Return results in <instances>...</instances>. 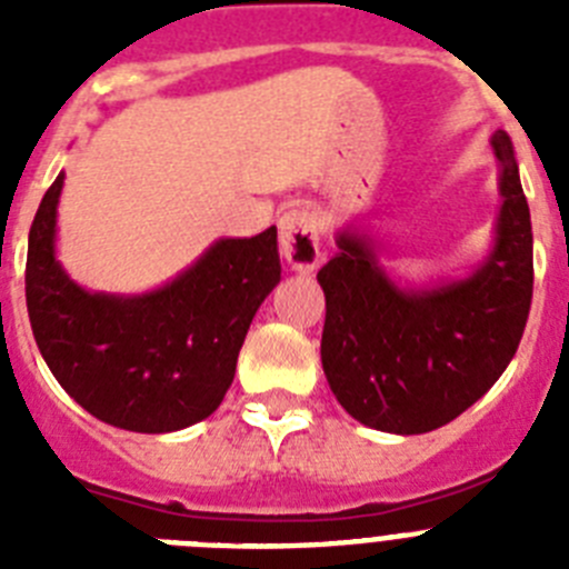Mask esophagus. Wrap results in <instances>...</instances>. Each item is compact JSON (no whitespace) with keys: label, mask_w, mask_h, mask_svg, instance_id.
I'll list each match as a JSON object with an SVG mask.
<instances>
[{"label":"esophagus","mask_w":569,"mask_h":569,"mask_svg":"<svg viewBox=\"0 0 569 569\" xmlns=\"http://www.w3.org/2000/svg\"><path fill=\"white\" fill-rule=\"evenodd\" d=\"M321 222L319 213L310 208H296L281 216L279 248L288 264L299 273H310L321 259Z\"/></svg>","instance_id":"1"}]
</instances>
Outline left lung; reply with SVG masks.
Returning <instances> with one entry per match:
<instances>
[{"label": "left lung", "instance_id": "1", "mask_svg": "<svg viewBox=\"0 0 569 569\" xmlns=\"http://www.w3.org/2000/svg\"><path fill=\"white\" fill-rule=\"evenodd\" d=\"M496 244L467 279L401 290L373 244L347 228L319 270L325 290L321 367L330 390L361 425L416 436L453 421L490 390L519 350L532 301V228L519 164L505 130Z\"/></svg>", "mask_w": 569, "mask_h": 569}]
</instances>
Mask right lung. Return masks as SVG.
I'll return each mask as SVG.
<instances>
[{
    "mask_svg": "<svg viewBox=\"0 0 569 569\" xmlns=\"http://www.w3.org/2000/svg\"><path fill=\"white\" fill-rule=\"evenodd\" d=\"M50 184L28 236L24 299L50 373L99 421L133 433H170L222 405L250 321L279 284L276 228L219 239L196 264L142 296L90 293L57 261Z\"/></svg>",
    "mask_w": 569,
    "mask_h": 569,
    "instance_id": "right-lung-1",
    "label": "right lung"
}]
</instances>
